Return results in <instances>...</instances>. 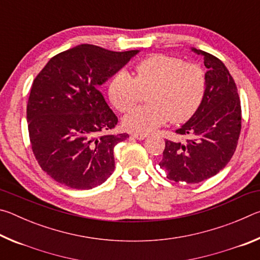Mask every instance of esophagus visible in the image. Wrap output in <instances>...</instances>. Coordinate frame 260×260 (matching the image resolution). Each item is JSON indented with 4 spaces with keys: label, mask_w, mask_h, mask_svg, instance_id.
I'll return each instance as SVG.
<instances>
[{
    "label": "esophagus",
    "mask_w": 260,
    "mask_h": 260,
    "mask_svg": "<svg viewBox=\"0 0 260 260\" xmlns=\"http://www.w3.org/2000/svg\"><path fill=\"white\" fill-rule=\"evenodd\" d=\"M132 136H133V138L136 139V140H144V139L148 138L146 134H138V133H133V134H132Z\"/></svg>",
    "instance_id": "1"
}]
</instances>
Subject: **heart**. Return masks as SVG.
<instances>
[{"label": "heart", "mask_w": 260, "mask_h": 260, "mask_svg": "<svg viewBox=\"0 0 260 260\" xmlns=\"http://www.w3.org/2000/svg\"><path fill=\"white\" fill-rule=\"evenodd\" d=\"M205 87V73L199 65L155 54L135 64L134 77L125 70L114 74L109 96L114 107L126 112L139 102L142 91L151 89L150 105L134 109L122 119L127 131L147 135L170 119L179 124L191 118L204 99Z\"/></svg>", "instance_id": "heart-1"}]
</instances>
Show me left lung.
<instances>
[{"instance_id": "1", "label": "left lung", "mask_w": 260, "mask_h": 260, "mask_svg": "<svg viewBox=\"0 0 260 260\" xmlns=\"http://www.w3.org/2000/svg\"><path fill=\"white\" fill-rule=\"evenodd\" d=\"M204 58L206 87L200 108L177 133L187 141H165L159 166L167 179L199 183L217 174L234 155L241 132V102L235 81L213 55L191 48Z\"/></svg>"}]
</instances>
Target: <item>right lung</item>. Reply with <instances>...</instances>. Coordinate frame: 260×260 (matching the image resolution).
I'll return each mask as SVG.
<instances>
[{"instance_id":"right-lung-1","label":"right lung","mask_w":260,"mask_h":260,"mask_svg":"<svg viewBox=\"0 0 260 260\" xmlns=\"http://www.w3.org/2000/svg\"><path fill=\"white\" fill-rule=\"evenodd\" d=\"M139 52L80 45L52 57L34 79L29 140L39 165L55 181L91 189L112 174L113 148L128 134L111 133L118 118L99 86Z\"/></svg>"}]
</instances>
